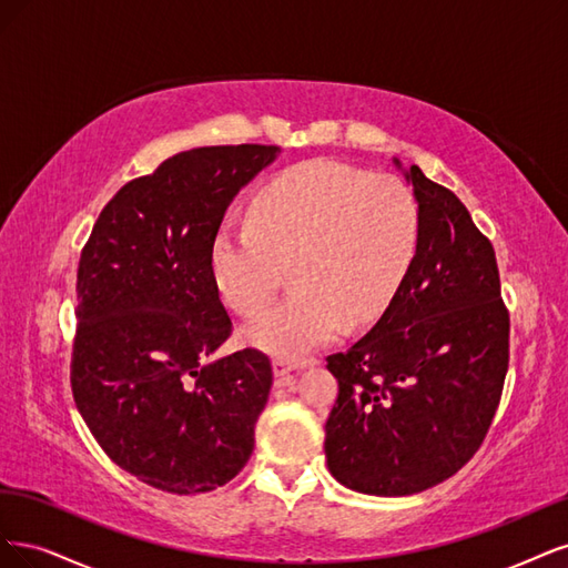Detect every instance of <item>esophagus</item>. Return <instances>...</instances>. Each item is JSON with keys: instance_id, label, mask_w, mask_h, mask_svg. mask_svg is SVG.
Instances as JSON below:
<instances>
[{"instance_id": "34e87169", "label": "esophagus", "mask_w": 568, "mask_h": 568, "mask_svg": "<svg viewBox=\"0 0 568 568\" xmlns=\"http://www.w3.org/2000/svg\"><path fill=\"white\" fill-rule=\"evenodd\" d=\"M306 361H300V358H290V356H278L276 361H273V373H276L278 377H285L290 373H295L300 368H304Z\"/></svg>"}]
</instances>
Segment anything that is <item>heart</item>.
<instances>
[{
    "mask_svg": "<svg viewBox=\"0 0 568 568\" xmlns=\"http://www.w3.org/2000/svg\"><path fill=\"white\" fill-rule=\"evenodd\" d=\"M419 243V205L396 176L337 160L297 164L252 200L247 224L222 226L212 281L243 316L264 311L292 271V295L247 325V339L295 356L368 325L392 304Z\"/></svg>",
    "mask_w": 568,
    "mask_h": 568,
    "instance_id": "obj_1",
    "label": "heart"
}]
</instances>
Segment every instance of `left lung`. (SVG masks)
I'll use <instances>...</instances> for the list:
<instances>
[{"label": "left lung", "instance_id": "1", "mask_svg": "<svg viewBox=\"0 0 568 568\" xmlns=\"http://www.w3.org/2000/svg\"><path fill=\"white\" fill-rule=\"evenodd\" d=\"M419 243L396 297L352 349L331 354L325 423L333 477L368 496H413L479 450L509 368V311L488 237L453 191L413 164Z\"/></svg>", "mask_w": 568, "mask_h": 568}]
</instances>
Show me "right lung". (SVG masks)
<instances>
[{"label": "right lung", "instance_id": "right-lung-1", "mask_svg": "<svg viewBox=\"0 0 568 568\" xmlns=\"http://www.w3.org/2000/svg\"><path fill=\"white\" fill-rule=\"evenodd\" d=\"M276 145H205L126 181L101 210L78 266L70 389L103 453L176 496L229 484L254 448L271 358L207 361L233 323L210 247L233 195Z\"/></svg>", "mask_w": 568, "mask_h": 568}]
</instances>
